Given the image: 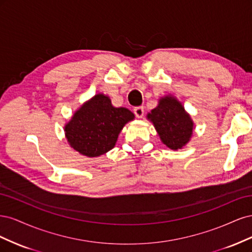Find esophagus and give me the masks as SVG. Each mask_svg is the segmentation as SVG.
Instances as JSON below:
<instances>
[{
    "label": "esophagus",
    "mask_w": 252,
    "mask_h": 252,
    "mask_svg": "<svg viewBox=\"0 0 252 252\" xmlns=\"http://www.w3.org/2000/svg\"><path fill=\"white\" fill-rule=\"evenodd\" d=\"M133 111H134V114H135L136 118L141 119L144 116V107H143V106H139V107H135L133 109Z\"/></svg>",
    "instance_id": "obj_1"
}]
</instances>
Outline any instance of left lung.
I'll return each instance as SVG.
<instances>
[{
  "instance_id": "1",
  "label": "left lung",
  "mask_w": 252,
  "mask_h": 252,
  "mask_svg": "<svg viewBox=\"0 0 252 252\" xmlns=\"http://www.w3.org/2000/svg\"><path fill=\"white\" fill-rule=\"evenodd\" d=\"M159 139L167 147L178 150L190 141L193 122L183 105L172 95L159 98L158 105L147 114Z\"/></svg>"
}]
</instances>
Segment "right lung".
<instances>
[{
  "mask_svg": "<svg viewBox=\"0 0 252 252\" xmlns=\"http://www.w3.org/2000/svg\"><path fill=\"white\" fill-rule=\"evenodd\" d=\"M134 114L124 107H113L109 96L95 94L74 112L65 125L66 139L81 155L100 157L111 150L119 133Z\"/></svg>",
  "mask_w": 252,
  "mask_h": 252,
  "instance_id": "add662e5",
  "label": "right lung"
}]
</instances>
